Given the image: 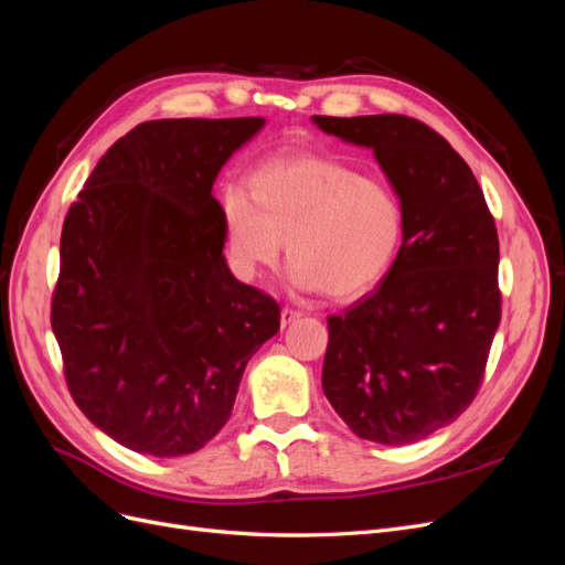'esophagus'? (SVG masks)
I'll return each mask as SVG.
<instances>
[{
	"label": "esophagus",
	"mask_w": 565,
	"mask_h": 565,
	"mask_svg": "<svg viewBox=\"0 0 565 565\" xmlns=\"http://www.w3.org/2000/svg\"><path fill=\"white\" fill-rule=\"evenodd\" d=\"M301 318V311H297V309H289V306H285V309L280 311V322H282V328H287L289 322H295V320H299Z\"/></svg>",
	"instance_id": "obj_1"
}]
</instances>
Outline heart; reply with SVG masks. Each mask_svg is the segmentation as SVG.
I'll list each match as a JSON object with an SVG mask.
<instances>
[{"instance_id": "1", "label": "heart", "mask_w": 565, "mask_h": 565, "mask_svg": "<svg viewBox=\"0 0 565 565\" xmlns=\"http://www.w3.org/2000/svg\"><path fill=\"white\" fill-rule=\"evenodd\" d=\"M231 262L245 278L276 266L282 243L292 282L332 299L377 287L405 241V207L393 188L320 156L273 158L249 179V198H221Z\"/></svg>"}]
</instances>
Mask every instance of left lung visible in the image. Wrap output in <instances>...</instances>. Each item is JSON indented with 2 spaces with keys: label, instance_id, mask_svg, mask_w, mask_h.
Returning <instances> with one entry per match:
<instances>
[{
  "label": "left lung",
  "instance_id": "obj_1",
  "mask_svg": "<svg viewBox=\"0 0 565 565\" xmlns=\"http://www.w3.org/2000/svg\"><path fill=\"white\" fill-rule=\"evenodd\" d=\"M313 122L372 148L405 207L388 276L330 316L322 391L349 429L405 446L455 422L483 384L502 318L500 241L481 185L438 131L407 115Z\"/></svg>",
  "mask_w": 565,
  "mask_h": 565
}]
</instances>
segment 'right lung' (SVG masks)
I'll return each mask as SVG.
<instances>
[{
	"instance_id": "obj_1",
	"label": "right lung",
	"mask_w": 565,
	"mask_h": 565,
	"mask_svg": "<svg viewBox=\"0 0 565 565\" xmlns=\"http://www.w3.org/2000/svg\"><path fill=\"white\" fill-rule=\"evenodd\" d=\"M262 117L150 119L117 139L67 210L51 330L67 391L119 446L191 455L221 431L245 365L280 330L233 278L212 195Z\"/></svg>"
}]
</instances>
